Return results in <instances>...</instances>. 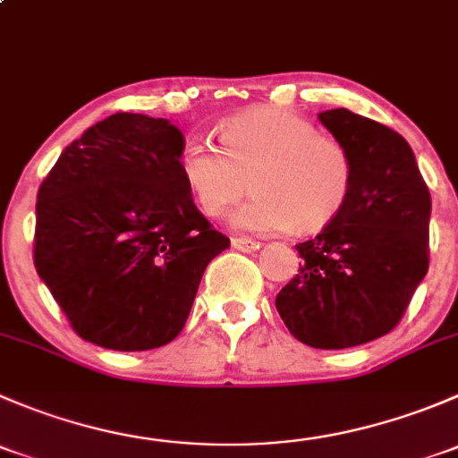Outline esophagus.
Instances as JSON below:
<instances>
[{
  "label": "esophagus",
  "mask_w": 458,
  "mask_h": 458,
  "mask_svg": "<svg viewBox=\"0 0 458 458\" xmlns=\"http://www.w3.org/2000/svg\"><path fill=\"white\" fill-rule=\"evenodd\" d=\"M233 248L234 250H242V252H255V250H259V242H255V239H248V237H234Z\"/></svg>",
  "instance_id": "obj_1"
}]
</instances>
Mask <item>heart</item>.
Instances as JSON below:
<instances>
[{
    "mask_svg": "<svg viewBox=\"0 0 458 458\" xmlns=\"http://www.w3.org/2000/svg\"><path fill=\"white\" fill-rule=\"evenodd\" d=\"M219 146L188 137L177 168L199 210L224 216L246 192L255 195L234 210L233 224L257 234L315 233L341 215L352 195L354 164L339 140L318 135L315 123L285 108L259 106L224 119Z\"/></svg>",
    "mask_w": 458,
    "mask_h": 458,
    "instance_id": "obj_1",
    "label": "heart"
}]
</instances>
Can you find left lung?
Here are the masks:
<instances>
[{
    "label": "left lung",
    "instance_id": "8db88e82",
    "mask_svg": "<svg viewBox=\"0 0 458 458\" xmlns=\"http://www.w3.org/2000/svg\"><path fill=\"white\" fill-rule=\"evenodd\" d=\"M348 148L354 186L332 224L299 243V275L276 294L294 339L341 350L387 335L428 272L429 191L410 143L348 108L318 113Z\"/></svg>",
    "mask_w": 458,
    "mask_h": 458
}]
</instances>
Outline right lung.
Masks as SVG:
<instances>
[{
  "label": "right lung",
  "mask_w": 458,
  "mask_h": 458,
  "mask_svg": "<svg viewBox=\"0 0 458 458\" xmlns=\"http://www.w3.org/2000/svg\"><path fill=\"white\" fill-rule=\"evenodd\" d=\"M182 143L168 119L110 114L41 182L32 259L84 341L122 352L170 344L206 266L230 246L179 174Z\"/></svg>",
  "instance_id": "add662e5"
}]
</instances>
